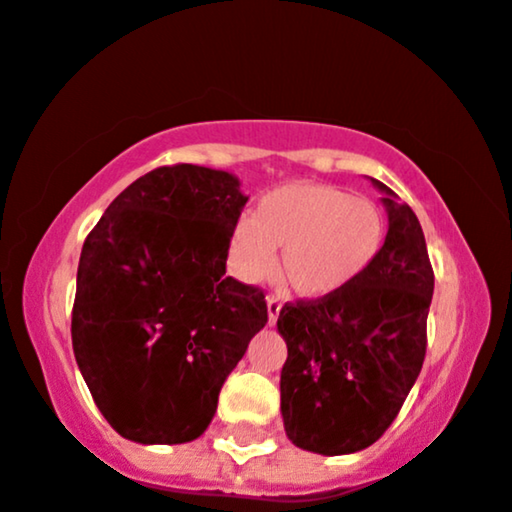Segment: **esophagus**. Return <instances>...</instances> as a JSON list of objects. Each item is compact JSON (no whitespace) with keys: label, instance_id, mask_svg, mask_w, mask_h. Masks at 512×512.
I'll list each match as a JSON object with an SVG mask.
<instances>
[{"label":"esophagus","instance_id":"esophagus-1","mask_svg":"<svg viewBox=\"0 0 512 512\" xmlns=\"http://www.w3.org/2000/svg\"><path fill=\"white\" fill-rule=\"evenodd\" d=\"M268 323L270 326H275V321H278L280 316V309H282V299L278 297V294H268Z\"/></svg>","mask_w":512,"mask_h":512}]
</instances>
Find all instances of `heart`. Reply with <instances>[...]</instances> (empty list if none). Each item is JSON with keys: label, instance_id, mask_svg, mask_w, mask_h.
I'll return each mask as SVG.
<instances>
[{"label": "heart", "instance_id": "b5f03b06", "mask_svg": "<svg viewBox=\"0 0 512 512\" xmlns=\"http://www.w3.org/2000/svg\"><path fill=\"white\" fill-rule=\"evenodd\" d=\"M386 234L381 208L338 186L294 182L258 201L254 218L232 232L230 258L239 278L256 282L275 270L292 290L318 299L340 292L374 261Z\"/></svg>", "mask_w": 512, "mask_h": 512}]
</instances>
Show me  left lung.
I'll use <instances>...</instances> for the list:
<instances>
[{
  "label": "left lung",
  "mask_w": 512,
  "mask_h": 512,
  "mask_svg": "<svg viewBox=\"0 0 512 512\" xmlns=\"http://www.w3.org/2000/svg\"><path fill=\"white\" fill-rule=\"evenodd\" d=\"M388 210L374 261L340 292L285 304L280 410L287 438L318 455L369 448L398 417L422 371L434 270L414 210L371 179Z\"/></svg>",
  "instance_id": "obj_1"
}]
</instances>
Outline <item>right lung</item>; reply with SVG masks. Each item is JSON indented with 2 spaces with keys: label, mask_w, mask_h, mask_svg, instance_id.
Returning a JSON list of instances; mask_svg holds the SVG:
<instances>
[{
  "label": "right lung",
  "mask_w": 512,
  "mask_h": 512,
  "mask_svg": "<svg viewBox=\"0 0 512 512\" xmlns=\"http://www.w3.org/2000/svg\"><path fill=\"white\" fill-rule=\"evenodd\" d=\"M246 201L230 172L158 167L126 186L83 242L71 342L119 436L143 446L201 436L268 323L266 294L225 275Z\"/></svg>",
  "instance_id": "obj_1"
}]
</instances>
